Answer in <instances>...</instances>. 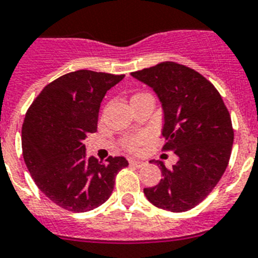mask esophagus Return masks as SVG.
Returning a JSON list of instances; mask_svg holds the SVG:
<instances>
[{"mask_svg": "<svg viewBox=\"0 0 258 258\" xmlns=\"http://www.w3.org/2000/svg\"><path fill=\"white\" fill-rule=\"evenodd\" d=\"M130 164L136 168H142L143 165H146V161H143V160H135V159H131L130 160Z\"/></svg>", "mask_w": 258, "mask_h": 258, "instance_id": "esophagus-1", "label": "esophagus"}]
</instances>
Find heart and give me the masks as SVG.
I'll return each mask as SVG.
<instances>
[{
    "label": "heart",
    "instance_id": "heart-1",
    "mask_svg": "<svg viewBox=\"0 0 258 258\" xmlns=\"http://www.w3.org/2000/svg\"><path fill=\"white\" fill-rule=\"evenodd\" d=\"M151 139V134L149 133H139L135 135H130L123 140V147L128 151H136V149L146 144Z\"/></svg>",
    "mask_w": 258,
    "mask_h": 258
}]
</instances>
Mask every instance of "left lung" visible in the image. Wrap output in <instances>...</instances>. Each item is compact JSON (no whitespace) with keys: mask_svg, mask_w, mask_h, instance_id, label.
Returning <instances> with one entry per match:
<instances>
[{"mask_svg":"<svg viewBox=\"0 0 258 258\" xmlns=\"http://www.w3.org/2000/svg\"><path fill=\"white\" fill-rule=\"evenodd\" d=\"M131 75L159 97L164 151L178 156L172 169L157 161L162 178L144 194L159 209L191 210L213 191L228 165L233 144L228 110L215 86L189 67L164 61Z\"/></svg>","mask_w":258,"mask_h":258,"instance_id":"left-lung-1","label":"left lung"}]
</instances>
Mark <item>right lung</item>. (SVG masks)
Wrapping results in <instances>:
<instances>
[{"label":"right lung","instance_id":"1","mask_svg":"<svg viewBox=\"0 0 258 258\" xmlns=\"http://www.w3.org/2000/svg\"><path fill=\"white\" fill-rule=\"evenodd\" d=\"M124 75L76 71L45 86L26 112L22 151L26 166L40 191L61 209L86 213L111 196L118 172L128 165L122 157L106 164L86 159L84 144L96 133L106 92Z\"/></svg>","mask_w":258,"mask_h":258}]
</instances>
